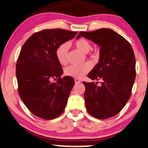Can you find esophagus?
I'll return each instance as SVG.
<instances>
[{"mask_svg": "<svg viewBox=\"0 0 148 148\" xmlns=\"http://www.w3.org/2000/svg\"><path fill=\"white\" fill-rule=\"evenodd\" d=\"M74 81H75L76 84H79V83L81 82V80L79 79H74Z\"/></svg>", "mask_w": 148, "mask_h": 148, "instance_id": "esophagus-1", "label": "esophagus"}]
</instances>
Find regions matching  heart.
Here are the masks:
<instances>
[{"instance_id": "1", "label": "heart", "mask_w": 148, "mask_h": 148, "mask_svg": "<svg viewBox=\"0 0 148 148\" xmlns=\"http://www.w3.org/2000/svg\"><path fill=\"white\" fill-rule=\"evenodd\" d=\"M74 45L81 51L88 53L91 49V45L88 40L85 38H79L74 41ZM69 50L68 43H62L56 48V56L58 62L61 65H65L67 63V53ZM91 69V64L90 62H84L81 65H70L65 68L64 74L67 77L77 79H81Z\"/></svg>"}]
</instances>
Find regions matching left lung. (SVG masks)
Masks as SVG:
<instances>
[{"mask_svg":"<svg viewBox=\"0 0 148 148\" xmlns=\"http://www.w3.org/2000/svg\"><path fill=\"white\" fill-rule=\"evenodd\" d=\"M81 36L100 48L98 63L88 77L100 80L101 84L83 82L86 110L93 117L108 119L119 113L131 97L136 74L134 50L127 40L110 29L81 32L77 38Z\"/></svg>","mask_w":148,"mask_h":148,"instance_id":"obj_1","label":"left lung"}]
</instances>
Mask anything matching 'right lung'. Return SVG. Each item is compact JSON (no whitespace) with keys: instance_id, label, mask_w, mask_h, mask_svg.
Listing matches in <instances>:
<instances>
[{"instance_id":"1","label":"right lung","mask_w":148,"mask_h":148,"mask_svg":"<svg viewBox=\"0 0 148 148\" xmlns=\"http://www.w3.org/2000/svg\"><path fill=\"white\" fill-rule=\"evenodd\" d=\"M77 34L62 29H43L31 36L21 49L16 64L18 93L29 111L41 119H53L64 112L74 80L60 77L63 70L56 50Z\"/></svg>"}]
</instances>
